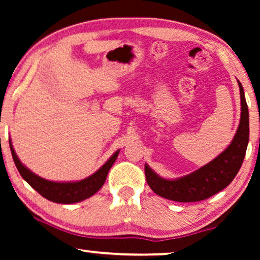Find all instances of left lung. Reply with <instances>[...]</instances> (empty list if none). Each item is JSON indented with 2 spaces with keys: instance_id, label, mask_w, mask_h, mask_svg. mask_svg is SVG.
Returning a JSON list of instances; mask_svg holds the SVG:
<instances>
[{
  "instance_id": "left-lung-1",
  "label": "left lung",
  "mask_w": 260,
  "mask_h": 260,
  "mask_svg": "<svg viewBox=\"0 0 260 260\" xmlns=\"http://www.w3.org/2000/svg\"><path fill=\"white\" fill-rule=\"evenodd\" d=\"M238 85L241 104L240 122L231 144L207 165L174 180L163 179L145 165V179L154 193L173 201L197 202L211 198L232 182L243 165L250 137L248 108L243 85L239 80Z\"/></svg>"
}]
</instances>
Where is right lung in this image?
Wrapping results in <instances>:
<instances>
[{
    "mask_svg": "<svg viewBox=\"0 0 260 260\" xmlns=\"http://www.w3.org/2000/svg\"><path fill=\"white\" fill-rule=\"evenodd\" d=\"M9 145L14 163H15L22 179L27 181L28 184L31 188H34L39 194L49 201L55 202V204H76V202L86 200L92 195H94L103 187L110 168L115 163L117 156L119 154V150H117L105 162V165H103L97 172L92 174L91 176L86 177V179L80 181H71V182H55V181L42 179V177L28 169L17 157L16 152L13 148L12 141H9Z\"/></svg>",
    "mask_w": 260,
    "mask_h": 260,
    "instance_id": "right-lung-1",
    "label": "right lung"
}]
</instances>
